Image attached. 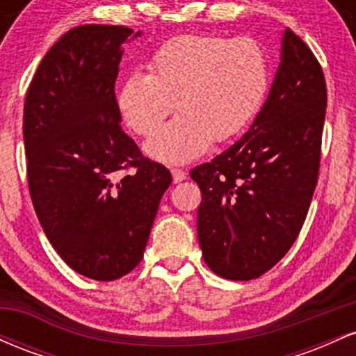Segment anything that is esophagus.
Masks as SVG:
<instances>
[{"instance_id":"esophagus-1","label":"esophagus","mask_w":356,"mask_h":356,"mask_svg":"<svg viewBox=\"0 0 356 356\" xmlns=\"http://www.w3.org/2000/svg\"><path fill=\"white\" fill-rule=\"evenodd\" d=\"M170 174H172V181H174V184L182 182L184 179H186V172H184L182 169H172V170H170Z\"/></svg>"}]
</instances>
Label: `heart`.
Returning <instances> with one entry per match:
<instances>
[{
  "label": "heart",
  "mask_w": 356,
  "mask_h": 356,
  "mask_svg": "<svg viewBox=\"0 0 356 356\" xmlns=\"http://www.w3.org/2000/svg\"><path fill=\"white\" fill-rule=\"evenodd\" d=\"M271 81L268 53L252 38L181 35L157 48L147 73H132L117 93L127 127L142 137L149 157L187 164L243 132L263 107Z\"/></svg>",
  "instance_id": "b5f03b06"
}]
</instances>
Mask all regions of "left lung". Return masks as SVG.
Listing matches in <instances>:
<instances>
[{"label":"left lung","instance_id":"obj_1","mask_svg":"<svg viewBox=\"0 0 356 356\" xmlns=\"http://www.w3.org/2000/svg\"><path fill=\"white\" fill-rule=\"evenodd\" d=\"M325 113L320 63L288 28L275 81L252 125L191 170L202 192L199 244L216 275L254 280L293 246L316 187Z\"/></svg>","mask_w":356,"mask_h":356}]
</instances>
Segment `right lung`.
Returning <instances> with one entry per match:
<instances>
[{"label":"right lung","instance_id":"obj_1","mask_svg":"<svg viewBox=\"0 0 356 356\" xmlns=\"http://www.w3.org/2000/svg\"><path fill=\"white\" fill-rule=\"evenodd\" d=\"M140 31L81 24L48 50L26 92L28 187L51 246L97 281L140 263L172 175L122 130L115 80L122 43Z\"/></svg>","mask_w":356,"mask_h":356}]
</instances>
